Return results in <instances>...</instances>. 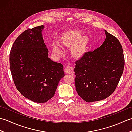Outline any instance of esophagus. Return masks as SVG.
Instances as JSON below:
<instances>
[{"label": "esophagus", "mask_w": 132, "mask_h": 132, "mask_svg": "<svg viewBox=\"0 0 132 132\" xmlns=\"http://www.w3.org/2000/svg\"><path fill=\"white\" fill-rule=\"evenodd\" d=\"M64 71L66 74H71L74 72V69L71 66H67L64 69Z\"/></svg>", "instance_id": "34e87169"}]
</instances>
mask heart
Wrapping results in <instances>:
<instances>
[{
	"label": "heart",
	"mask_w": 132,
	"mask_h": 132,
	"mask_svg": "<svg viewBox=\"0 0 132 132\" xmlns=\"http://www.w3.org/2000/svg\"><path fill=\"white\" fill-rule=\"evenodd\" d=\"M82 35L83 32L80 29H71L64 32L60 38L61 46L64 48H70V53L75 60L82 59L88 53L90 47V37ZM52 52L59 55L63 54L62 50L56 45L52 46Z\"/></svg>",
	"instance_id": "obj_1"
}]
</instances>
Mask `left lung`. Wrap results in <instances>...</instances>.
I'll return each instance as SVG.
<instances>
[{
	"mask_svg": "<svg viewBox=\"0 0 132 132\" xmlns=\"http://www.w3.org/2000/svg\"><path fill=\"white\" fill-rule=\"evenodd\" d=\"M103 44L75 62V85L79 96L89 103L106 99L115 90L124 71V57L119 41L104 30Z\"/></svg>",
	"mask_w": 132,
	"mask_h": 132,
	"instance_id": "1",
	"label": "left lung"
}]
</instances>
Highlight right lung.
<instances>
[{"instance_id":"add662e5","label":"right lung","mask_w":132,"mask_h":132,"mask_svg":"<svg viewBox=\"0 0 132 132\" xmlns=\"http://www.w3.org/2000/svg\"><path fill=\"white\" fill-rule=\"evenodd\" d=\"M41 26L25 30L16 38L10 54V70L18 90L36 103H45L55 94L64 76L63 66L48 57Z\"/></svg>"}]
</instances>
